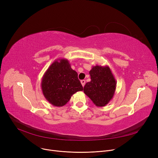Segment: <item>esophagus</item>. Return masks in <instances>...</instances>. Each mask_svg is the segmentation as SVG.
<instances>
[{
	"mask_svg": "<svg viewBox=\"0 0 158 158\" xmlns=\"http://www.w3.org/2000/svg\"><path fill=\"white\" fill-rule=\"evenodd\" d=\"M81 84H82V86H85V83H86L85 80H81Z\"/></svg>",
	"mask_w": 158,
	"mask_h": 158,
	"instance_id": "esophagus-1",
	"label": "esophagus"
}]
</instances>
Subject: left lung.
I'll use <instances>...</instances> for the list:
<instances>
[{
    "mask_svg": "<svg viewBox=\"0 0 158 158\" xmlns=\"http://www.w3.org/2000/svg\"><path fill=\"white\" fill-rule=\"evenodd\" d=\"M91 81L85 85L84 93L97 107L105 106L113 97L117 82L108 66L96 65L89 72Z\"/></svg>",
    "mask_w": 158,
    "mask_h": 158,
    "instance_id": "obj_1",
    "label": "left lung"
}]
</instances>
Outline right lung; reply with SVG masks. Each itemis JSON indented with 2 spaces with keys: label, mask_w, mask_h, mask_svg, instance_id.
<instances>
[{
  "label": "right lung",
  "mask_w": 158,
  "mask_h": 158,
  "mask_svg": "<svg viewBox=\"0 0 158 158\" xmlns=\"http://www.w3.org/2000/svg\"><path fill=\"white\" fill-rule=\"evenodd\" d=\"M43 94L50 104L61 107L75 93L83 90L77 73L66 59L54 61L45 72L41 82Z\"/></svg>",
  "instance_id": "add662e5"
}]
</instances>
